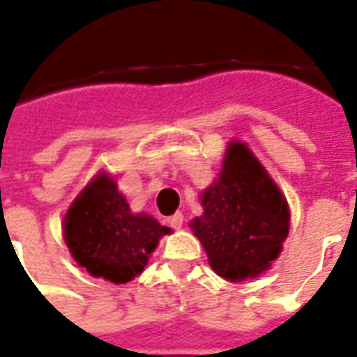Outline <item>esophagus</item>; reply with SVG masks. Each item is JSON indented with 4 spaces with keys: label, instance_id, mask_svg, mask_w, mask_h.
<instances>
[{
    "label": "esophagus",
    "instance_id": "esophagus-1",
    "mask_svg": "<svg viewBox=\"0 0 357 357\" xmlns=\"http://www.w3.org/2000/svg\"><path fill=\"white\" fill-rule=\"evenodd\" d=\"M183 223H184L183 213H174L169 217V225H171L173 229H183Z\"/></svg>",
    "mask_w": 357,
    "mask_h": 357
}]
</instances>
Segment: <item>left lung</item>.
<instances>
[{"label": "left lung", "mask_w": 357, "mask_h": 357, "mask_svg": "<svg viewBox=\"0 0 357 357\" xmlns=\"http://www.w3.org/2000/svg\"><path fill=\"white\" fill-rule=\"evenodd\" d=\"M190 223L209 265L231 282L254 279L279 257L290 229L287 198L246 144L231 142L219 178Z\"/></svg>", "instance_id": "obj_1"}]
</instances>
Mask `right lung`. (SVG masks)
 <instances>
[{"label": "right lung", "instance_id": "add662e5", "mask_svg": "<svg viewBox=\"0 0 357 357\" xmlns=\"http://www.w3.org/2000/svg\"><path fill=\"white\" fill-rule=\"evenodd\" d=\"M65 242L92 277L123 284L138 277L171 229L146 213H132L109 174L100 173L70 204L63 219Z\"/></svg>", "mask_w": 357, "mask_h": 357}]
</instances>
